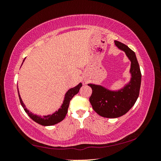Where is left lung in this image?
Returning a JSON list of instances; mask_svg holds the SVG:
<instances>
[{"mask_svg":"<svg viewBox=\"0 0 161 161\" xmlns=\"http://www.w3.org/2000/svg\"><path fill=\"white\" fill-rule=\"evenodd\" d=\"M116 46L125 52L130 60L131 79L130 82L119 91H110L100 85L88 84L92 89L89 102L99 116L106 118H118L124 115L134 105L139 95L141 73L134 52L124 43L115 40Z\"/></svg>","mask_w":161,"mask_h":161,"instance_id":"left-lung-1","label":"left lung"}]
</instances>
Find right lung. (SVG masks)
I'll list each match as a JSON object with an SVG mask.
<instances>
[{"instance_id": "right-lung-1", "label": "right lung", "mask_w": 161, "mask_h": 161, "mask_svg": "<svg viewBox=\"0 0 161 161\" xmlns=\"http://www.w3.org/2000/svg\"><path fill=\"white\" fill-rule=\"evenodd\" d=\"M81 86H82V84L80 83L77 86L74 87V88L69 89L66 93V94H65L64 102H63V103H62L61 108H59L58 111H55V112L52 114V115L43 116L42 117L35 115V114H33L32 113L30 112V111L26 108L25 104H24V103L21 99L20 94H19L18 89V92L19 99H20V102L22 107H23L24 110H25V112L28 114V115L31 117L34 121H35L36 123L39 124L40 125H42V126H53V125H54L59 123V122L62 121V120L65 118L66 114H67L68 107H69L71 99H72V97H74L75 95H76L78 93Z\"/></svg>"}]
</instances>
